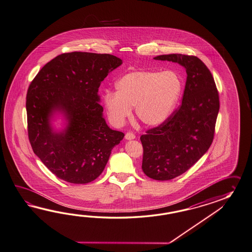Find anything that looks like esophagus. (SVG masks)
<instances>
[{"mask_svg": "<svg viewBox=\"0 0 252 252\" xmlns=\"http://www.w3.org/2000/svg\"><path fill=\"white\" fill-rule=\"evenodd\" d=\"M125 139L126 140H128V141H130V140H134L135 139V135L132 133V132H127L126 134H125Z\"/></svg>", "mask_w": 252, "mask_h": 252, "instance_id": "esophagus-1", "label": "esophagus"}]
</instances>
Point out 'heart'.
Masks as SVG:
<instances>
[{"label":"heart","instance_id":"heart-1","mask_svg":"<svg viewBox=\"0 0 252 252\" xmlns=\"http://www.w3.org/2000/svg\"><path fill=\"white\" fill-rule=\"evenodd\" d=\"M115 87L117 93L104 95V105L113 123H123L135 107L141 123L158 126L173 111L182 94V82L173 70H143L125 74Z\"/></svg>","mask_w":252,"mask_h":252}]
</instances>
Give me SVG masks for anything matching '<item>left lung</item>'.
Instances as JSON below:
<instances>
[{
  "label": "left lung",
  "instance_id": "left-lung-1",
  "mask_svg": "<svg viewBox=\"0 0 252 252\" xmlns=\"http://www.w3.org/2000/svg\"><path fill=\"white\" fill-rule=\"evenodd\" d=\"M154 60L177 63L187 72L179 109L141 136L143 172L156 181H169L187 171L211 147L220 100L211 71L198 57L173 53Z\"/></svg>",
  "mask_w": 252,
  "mask_h": 252
}]
</instances>
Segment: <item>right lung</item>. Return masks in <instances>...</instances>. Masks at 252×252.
<instances>
[{"label": "right lung", "mask_w": 252, "mask_h": 252, "mask_svg": "<svg viewBox=\"0 0 252 252\" xmlns=\"http://www.w3.org/2000/svg\"><path fill=\"white\" fill-rule=\"evenodd\" d=\"M122 63L111 54L63 53L31 82L26 97L30 143L59 179L74 184L93 182L123 140V132L107 125L98 95L100 82ZM56 113L66 121L61 131L51 124Z\"/></svg>", "instance_id": "add662e5"}]
</instances>
